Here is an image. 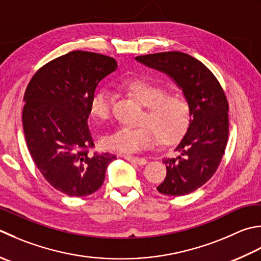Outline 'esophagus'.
I'll return each mask as SVG.
<instances>
[{
	"label": "esophagus",
	"instance_id": "34e87169",
	"mask_svg": "<svg viewBox=\"0 0 261 261\" xmlns=\"http://www.w3.org/2000/svg\"><path fill=\"white\" fill-rule=\"evenodd\" d=\"M123 157L126 161L135 163V164H138V165H145L147 163L145 158H142V157H135V156H130V155H123Z\"/></svg>",
	"mask_w": 261,
	"mask_h": 261
}]
</instances>
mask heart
Listing matches in <instances>:
<instances>
[{
	"label": "heart",
	"instance_id": "b5f03b06",
	"mask_svg": "<svg viewBox=\"0 0 261 261\" xmlns=\"http://www.w3.org/2000/svg\"><path fill=\"white\" fill-rule=\"evenodd\" d=\"M119 89L145 107L137 127H120L101 139L110 150L132 154L149 148L156 140L173 145L187 134L191 122V105L178 93L166 94V89L144 79L121 81ZM112 96L106 88L97 89L89 100V111L96 120L105 122L111 117Z\"/></svg>",
	"mask_w": 261,
	"mask_h": 261
}]
</instances>
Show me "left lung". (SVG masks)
<instances>
[{
    "label": "left lung",
    "mask_w": 261,
    "mask_h": 261,
    "mask_svg": "<svg viewBox=\"0 0 261 261\" xmlns=\"http://www.w3.org/2000/svg\"><path fill=\"white\" fill-rule=\"evenodd\" d=\"M138 62L166 73L190 101L191 122L176 149L164 158L166 177L157 190L185 196L211 180L221 164L228 139V103L216 76L200 61L182 52L137 56Z\"/></svg>",
    "instance_id": "1"
}]
</instances>
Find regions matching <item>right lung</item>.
Here are the masks:
<instances>
[{
    "mask_svg": "<svg viewBox=\"0 0 261 261\" xmlns=\"http://www.w3.org/2000/svg\"><path fill=\"white\" fill-rule=\"evenodd\" d=\"M117 68L103 54L73 50L43 65L24 91L22 125L36 166L50 186L70 197L94 193L114 155L90 154L89 100Z\"/></svg>",
    "mask_w": 261,
    "mask_h": 261,
    "instance_id": "obj_1",
    "label": "right lung"
}]
</instances>
